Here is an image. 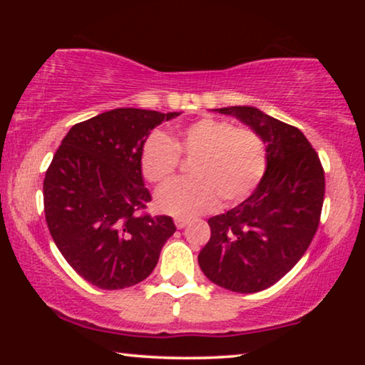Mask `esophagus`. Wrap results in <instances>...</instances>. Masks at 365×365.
I'll return each instance as SVG.
<instances>
[{
	"instance_id": "obj_1",
	"label": "esophagus",
	"mask_w": 365,
	"mask_h": 365,
	"mask_svg": "<svg viewBox=\"0 0 365 365\" xmlns=\"http://www.w3.org/2000/svg\"><path fill=\"white\" fill-rule=\"evenodd\" d=\"M189 221L186 217H176L174 219V224H176V227L178 229H182V227H186V224H187Z\"/></svg>"
}]
</instances>
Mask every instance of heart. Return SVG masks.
<instances>
[{"mask_svg": "<svg viewBox=\"0 0 365 365\" xmlns=\"http://www.w3.org/2000/svg\"><path fill=\"white\" fill-rule=\"evenodd\" d=\"M192 159L189 176L161 189L158 207L173 216H196L242 202L256 191L267 169V146L256 129L227 119L202 118L184 126L174 139L156 129L143 143L139 168L148 182L164 186Z\"/></svg>", "mask_w": 365, "mask_h": 365, "instance_id": "b5f03b06", "label": "heart"}]
</instances>
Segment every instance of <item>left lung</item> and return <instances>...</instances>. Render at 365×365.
Instances as JSON below:
<instances>
[{"label": "left lung", "instance_id": "8db88e82", "mask_svg": "<svg viewBox=\"0 0 365 365\" xmlns=\"http://www.w3.org/2000/svg\"><path fill=\"white\" fill-rule=\"evenodd\" d=\"M217 111L261 134L267 169L251 197L209 219L211 239L197 261L209 281L252 294L276 284L307 251L321 221L326 178L316 149L296 126L249 106Z\"/></svg>", "mask_w": 365, "mask_h": 365}]
</instances>
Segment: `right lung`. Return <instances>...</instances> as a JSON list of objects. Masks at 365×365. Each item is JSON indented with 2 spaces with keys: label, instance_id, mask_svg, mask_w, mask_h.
Masks as SVG:
<instances>
[{
  "label": "right lung",
  "instance_id": "right-lung-1",
  "mask_svg": "<svg viewBox=\"0 0 365 365\" xmlns=\"http://www.w3.org/2000/svg\"><path fill=\"white\" fill-rule=\"evenodd\" d=\"M179 113L119 108L74 124L43 182L51 237L84 281L106 291L131 287L156 267L176 231L169 216L146 212L143 143Z\"/></svg>",
  "mask_w": 365,
  "mask_h": 365
}]
</instances>
